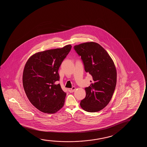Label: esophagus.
Here are the masks:
<instances>
[{
  "mask_svg": "<svg viewBox=\"0 0 147 147\" xmlns=\"http://www.w3.org/2000/svg\"><path fill=\"white\" fill-rule=\"evenodd\" d=\"M76 90V88L75 87H73L72 88H69L68 91L69 92L72 93L73 92Z\"/></svg>",
  "mask_w": 147,
  "mask_h": 147,
  "instance_id": "esophagus-1",
  "label": "esophagus"
}]
</instances>
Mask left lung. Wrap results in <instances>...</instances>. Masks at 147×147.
Instances as JSON below:
<instances>
[{"mask_svg": "<svg viewBox=\"0 0 147 147\" xmlns=\"http://www.w3.org/2000/svg\"><path fill=\"white\" fill-rule=\"evenodd\" d=\"M74 49L81 56L85 71L92 77L80 105L87 112H97L109 104L115 91L117 76L115 64L107 51L96 42H84Z\"/></svg>", "mask_w": 147, "mask_h": 147, "instance_id": "1", "label": "left lung"}]
</instances>
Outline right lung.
<instances>
[{
  "label": "right lung",
  "mask_w": 147,
  "mask_h": 147,
  "mask_svg": "<svg viewBox=\"0 0 147 147\" xmlns=\"http://www.w3.org/2000/svg\"><path fill=\"white\" fill-rule=\"evenodd\" d=\"M72 46L34 54L27 61L22 75L24 91L31 103L42 113H55L64 105L66 93L60 84L59 69Z\"/></svg>",
  "instance_id": "add662e5"
}]
</instances>
